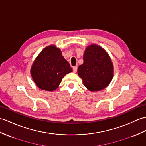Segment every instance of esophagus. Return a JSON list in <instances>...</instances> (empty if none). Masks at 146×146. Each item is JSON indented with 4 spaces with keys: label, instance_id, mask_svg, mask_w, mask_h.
<instances>
[{
    "label": "esophagus",
    "instance_id": "1",
    "mask_svg": "<svg viewBox=\"0 0 146 146\" xmlns=\"http://www.w3.org/2000/svg\"><path fill=\"white\" fill-rule=\"evenodd\" d=\"M77 70H78V67L77 66H74L73 68V71L74 73H76L77 72Z\"/></svg>",
    "mask_w": 146,
    "mask_h": 146
}]
</instances>
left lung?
<instances>
[{"instance_id": "obj_1", "label": "left lung", "mask_w": 146, "mask_h": 146, "mask_svg": "<svg viewBox=\"0 0 146 146\" xmlns=\"http://www.w3.org/2000/svg\"><path fill=\"white\" fill-rule=\"evenodd\" d=\"M78 74L88 90L100 91L111 81L113 65L106 51L100 46L92 45L84 52L83 63L78 68Z\"/></svg>"}]
</instances>
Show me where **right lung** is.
I'll list each match as a JSON object with an SVG mask.
<instances>
[{
  "label": "right lung",
  "instance_id": "obj_1",
  "mask_svg": "<svg viewBox=\"0 0 146 146\" xmlns=\"http://www.w3.org/2000/svg\"><path fill=\"white\" fill-rule=\"evenodd\" d=\"M72 72L59 48L50 45L44 48L32 65L31 74L40 89L56 90L65 74Z\"/></svg>",
  "mask_w": 146,
  "mask_h": 146
}]
</instances>
